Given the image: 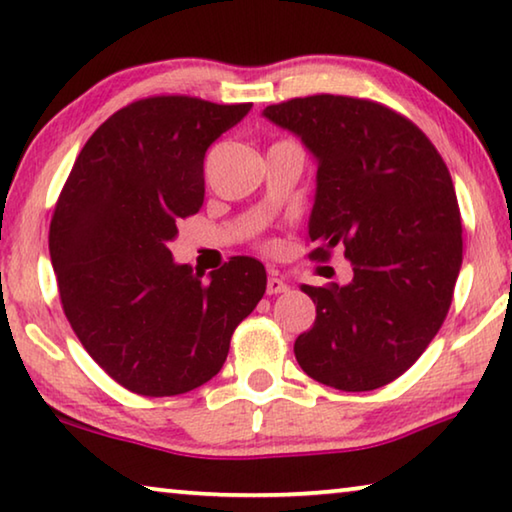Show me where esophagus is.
Here are the masks:
<instances>
[{"mask_svg":"<svg viewBox=\"0 0 512 512\" xmlns=\"http://www.w3.org/2000/svg\"><path fill=\"white\" fill-rule=\"evenodd\" d=\"M289 291V284L282 280V277H277V273L268 275V282H266V293L268 296H277V293H287Z\"/></svg>","mask_w":512,"mask_h":512,"instance_id":"34e87169","label":"esophagus"}]
</instances>
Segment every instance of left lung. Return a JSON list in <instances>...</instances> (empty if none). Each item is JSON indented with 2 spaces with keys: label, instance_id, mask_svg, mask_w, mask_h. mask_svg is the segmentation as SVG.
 <instances>
[{
  "label": "left lung",
  "instance_id": "1",
  "mask_svg": "<svg viewBox=\"0 0 512 512\" xmlns=\"http://www.w3.org/2000/svg\"><path fill=\"white\" fill-rule=\"evenodd\" d=\"M318 162L311 259L341 246L350 284L302 291L316 320L293 345L320 384L361 393L391 384L427 350L452 305L463 225L452 176L418 126L381 103L314 94L264 108Z\"/></svg>",
  "mask_w": 512,
  "mask_h": 512
}]
</instances>
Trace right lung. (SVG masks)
<instances>
[{"mask_svg": "<svg viewBox=\"0 0 512 512\" xmlns=\"http://www.w3.org/2000/svg\"><path fill=\"white\" fill-rule=\"evenodd\" d=\"M250 108L180 94L135 101L92 133L58 196L49 255L65 316L90 357L137 395L210 381L266 291L253 257L203 280L167 246L178 221L201 210L207 149Z\"/></svg>", "mask_w": 512, "mask_h": 512, "instance_id": "add662e5", "label": "right lung"}]
</instances>
